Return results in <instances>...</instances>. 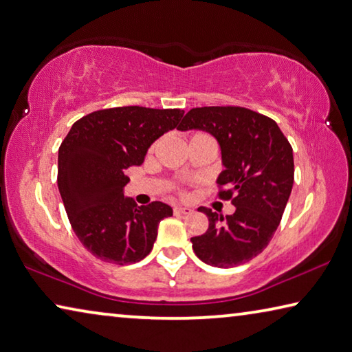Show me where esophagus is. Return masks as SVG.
Masks as SVG:
<instances>
[{
    "mask_svg": "<svg viewBox=\"0 0 352 352\" xmlns=\"http://www.w3.org/2000/svg\"><path fill=\"white\" fill-rule=\"evenodd\" d=\"M174 213L175 214H189L192 213V210L189 206H174Z\"/></svg>",
    "mask_w": 352,
    "mask_h": 352,
    "instance_id": "esophagus-1",
    "label": "esophagus"
}]
</instances>
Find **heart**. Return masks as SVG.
<instances>
[{
	"label": "heart",
	"mask_w": 352,
	"mask_h": 352,
	"mask_svg": "<svg viewBox=\"0 0 352 352\" xmlns=\"http://www.w3.org/2000/svg\"><path fill=\"white\" fill-rule=\"evenodd\" d=\"M196 136H206V135H204V133H197V135H194L192 138H196Z\"/></svg>",
	"instance_id": "heart-1"
}]
</instances>
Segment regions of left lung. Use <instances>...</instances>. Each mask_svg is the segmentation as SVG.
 <instances>
[{"mask_svg":"<svg viewBox=\"0 0 352 352\" xmlns=\"http://www.w3.org/2000/svg\"><path fill=\"white\" fill-rule=\"evenodd\" d=\"M177 130H204L219 142L226 169L217 196L232 200L235 213L208 217L204 235L191 238L200 260L216 267L246 263L263 252L280 224L294 182L293 148L274 120L241 106L192 108Z\"/></svg>","mask_w":352,"mask_h":352,"instance_id":"obj_1","label":"left lung"}]
</instances>
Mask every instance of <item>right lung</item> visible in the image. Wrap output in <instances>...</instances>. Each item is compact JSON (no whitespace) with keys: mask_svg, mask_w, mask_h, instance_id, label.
<instances>
[{"mask_svg":"<svg viewBox=\"0 0 352 352\" xmlns=\"http://www.w3.org/2000/svg\"><path fill=\"white\" fill-rule=\"evenodd\" d=\"M182 109L120 106L72 125L58 155V188L75 235L89 252L114 265L150 254L158 226L172 216L163 202L138 206L124 196L125 170L141 166L148 147L174 130Z\"/></svg>","mask_w":352,"mask_h":352,"instance_id":"1","label":"right lung"}]
</instances>
